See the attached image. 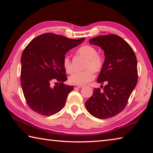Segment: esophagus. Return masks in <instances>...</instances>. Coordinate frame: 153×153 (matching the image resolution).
Segmentation results:
<instances>
[{
    "label": "esophagus",
    "instance_id": "esophagus-1",
    "mask_svg": "<svg viewBox=\"0 0 153 153\" xmlns=\"http://www.w3.org/2000/svg\"><path fill=\"white\" fill-rule=\"evenodd\" d=\"M82 88V86H76V85H75L74 86V89H78V88Z\"/></svg>",
    "mask_w": 153,
    "mask_h": 153
}]
</instances>
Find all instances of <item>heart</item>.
I'll return each mask as SVG.
<instances>
[{
    "mask_svg": "<svg viewBox=\"0 0 153 153\" xmlns=\"http://www.w3.org/2000/svg\"><path fill=\"white\" fill-rule=\"evenodd\" d=\"M77 55L85 59L83 68L86 69L79 72H76L69 77L70 84L76 86H83L94 79L93 71L98 73L102 70L104 66V59L97 53V50L91 45H83L76 51ZM64 69L67 73L72 71L71 60L69 56H65L63 60Z\"/></svg>",
    "mask_w": 153,
    "mask_h": 153,
    "instance_id": "heart-1",
    "label": "heart"
}]
</instances>
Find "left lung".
<instances>
[{
	"mask_svg": "<svg viewBox=\"0 0 153 153\" xmlns=\"http://www.w3.org/2000/svg\"><path fill=\"white\" fill-rule=\"evenodd\" d=\"M104 51V66L97 82L105 84L94 88L85 103L92 116L105 120L122 111L138 82L137 59L129 44L115 34L99 36L89 40Z\"/></svg>",
	"mask_w": 153,
	"mask_h": 153,
	"instance_id": "1",
	"label": "left lung"
}]
</instances>
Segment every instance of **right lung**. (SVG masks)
Returning <instances> with one entry per match:
<instances>
[{"label":"right lung","mask_w":153,"mask_h":153,"mask_svg":"<svg viewBox=\"0 0 153 153\" xmlns=\"http://www.w3.org/2000/svg\"><path fill=\"white\" fill-rule=\"evenodd\" d=\"M84 40L46 33L33 39L23 51L21 84L27 104L34 112L50 116L63 108L68 94L74 89L63 84L67 79L63 58ZM54 81L56 86L52 87Z\"/></svg>","instance_id":"obj_1"}]
</instances>
